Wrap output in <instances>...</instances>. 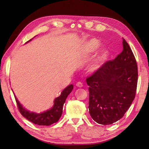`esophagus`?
<instances>
[{"label":"esophagus","instance_id":"1","mask_svg":"<svg viewBox=\"0 0 149 149\" xmlns=\"http://www.w3.org/2000/svg\"><path fill=\"white\" fill-rule=\"evenodd\" d=\"M76 86L77 87H79V88H81L83 87V86H84V85H83V84L81 82H77L76 84Z\"/></svg>","mask_w":149,"mask_h":149}]
</instances>
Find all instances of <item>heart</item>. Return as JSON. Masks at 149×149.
Listing matches in <instances>:
<instances>
[{
  "mask_svg": "<svg viewBox=\"0 0 149 149\" xmlns=\"http://www.w3.org/2000/svg\"><path fill=\"white\" fill-rule=\"evenodd\" d=\"M100 42L97 39H91L85 42L83 51L85 54H91L100 47ZM108 55V50L103 48L100 49L95 56L93 58L87 66V70L90 74H94L101 68Z\"/></svg>",
  "mask_w": 149,
  "mask_h": 149,
  "instance_id": "b5f03b06",
  "label": "heart"
}]
</instances>
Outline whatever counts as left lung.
<instances>
[{"instance_id":"1","label":"left lung","mask_w":149,"mask_h":149,"mask_svg":"<svg viewBox=\"0 0 149 149\" xmlns=\"http://www.w3.org/2000/svg\"><path fill=\"white\" fill-rule=\"evenodd\" d=\"M122 52L87 77L89 114L101 125L120 120L130 107L137 89V65L130 45L123 39Z\"/></svg>"}]
</instances>
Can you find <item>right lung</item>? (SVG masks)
Masks as SVG:
<instances>
[{
    "label": "right lung",
    "instance_id": "obj_1",
    "mask_svg": "<svg viewBox=\"0 0 149 149\" xmlns=\"http://www.w3.org/2000/svg\"><path fill=\"white\" fill-rule=\"evenodd\" d=\"M32 39H30L26 43L31 41ZM73 89H74V85L72 84L65 87L62 91L59 97H56L54 99L53 106L49 109L41 113L31 112V111L26 109L25 107H24L21 103L19 102V100H17L15 95L14 97L15 99H16L19 112L24 118H26L27 120L35 123V124L39 125H50L53 124L54 123L57 122L60 117L62 116L63 106H64L68 96L72 91Z\"/></svg>",
    "mask_w": 149,
    "mask_h": 149
}]
</instances>
